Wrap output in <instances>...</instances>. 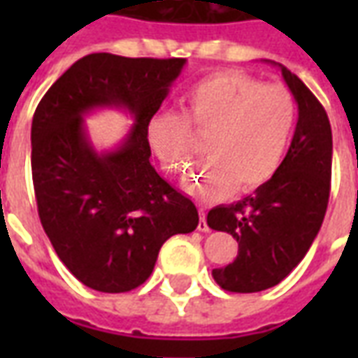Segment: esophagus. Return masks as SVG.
Here are the masks:
<instances>
[{
	"instance_id": "obj_1",
	"label": "esophagus",
	"mask_w": 358,
	"mask_h": 358,
	"mask_svg": "<svg viewBox=\"0 0 358 358\" xmlns=\"http://www.w3.org/2000/svg\"><path fill=\"white\" fill-rule=\"evenodd\" d=\"M197 230L199 232H209V226H207V220H205V210H203V207L199 209V224H197Z\"/></svg>"
}]
</instances>
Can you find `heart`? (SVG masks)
I'll use <instances>...</instances> for the list:
<instances>
[{"mask_svg":"<svg viewBox=\"0 0 358 358\" xmlns=\"http://www.w3.org/2000/svg\"><path fill=\"white\" fill-rule=\"evenodd\" d=\"M186 113L159 110L148 122L151 151L166 174L186 176L207 140L209 163L187 182L203 201L234 192L249 194L280 169L295 128V101L282 86H263L248 74L226 71L187 90Z\"/></svg>","mask_w":358,"mask_h":358,"instance_id":"heart-1","label":"heart"}]
</instances>
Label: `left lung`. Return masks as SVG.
Segmentation results:
<instances>
[{
  "label": "left lung",
  "mask_w": 358,
  "mask_h": 358,
  "mask_svg": "<svg viewBox=\"0 0 358 358\" xmlns=\"http://www.w3.org/2000/svg\"><path fill=\"white\" fill-rule=\"evenodd\" d=\"M280 69L299 109L292 145L276 174L255 194L207 215L209 228L232 234L238 241V257L213 270L226 292L255 293L280 284L307 255L330 199L328 115L292 71Z\"/></svg>",
  "instance_id": "left-lung-1"
}]
</instances>
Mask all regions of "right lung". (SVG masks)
Wrapping results in <instances>:
<instances>
[{
    "mask_svg": "<svg viewBox=\"0 0 358 358\" xmlns=\"http://www.w3.org/2000/svg\"><path fill=\"white\" fill-rule=\"evenodd\" d=\"M186 59H78L36 107L32 182L38 215L66 268L95 292L136 289L153 272L174 234L194 232L197 209L149 163L148 122ZM97 106H124L134 126L123 145L99 156L81 117Z\"/></svg>",
    "mask_w": 358,
    "mask_h": 358,
    "instance_id": "add662e5",
    "label": "right lung"
}]
</instances>
